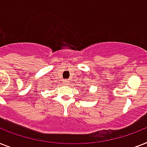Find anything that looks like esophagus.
<instances>
[{"label":"esophagus","instance_id":"obj_1","mask_svg":"<svg viewBox=\"0 0 147 147\" xmlns=\"http://www.w3.org/2000/svg\"><path fill=\"white\" fill-rule=\"evenodd\" d=\"M68 82H68L67 80H65V82H64V84H65V85H67V84H68Z\"/></svg>","mask_w":147,"mask_h":147}]
</instances>
